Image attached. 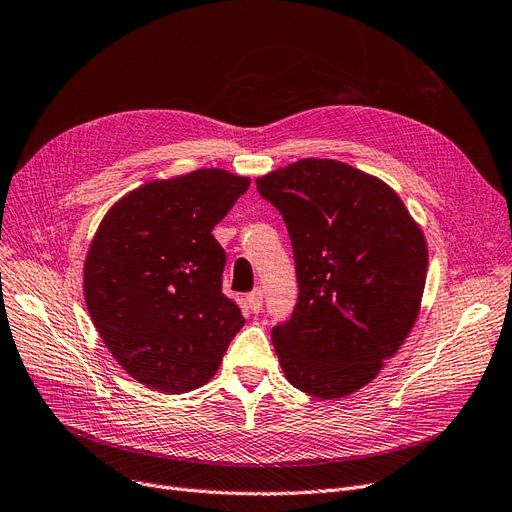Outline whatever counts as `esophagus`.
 Returning <instances> with one entry per match:
<instances>
[{"label":"esophagus","mask_w":512,"mask_h":512,"mask_svg":"<svg viewBox=\"0 0 512 512\" xmlns=\"http://www.w3.org/2000/svg\"><path fill=\"white\" fill-rule=\"evenodd\" d=\"M245 302H248V309L252 313H260L262 311V290L256 288L254 292H250L248 298H245Z\"/></svg>","instance_id":"obj_1"}]
</instances>
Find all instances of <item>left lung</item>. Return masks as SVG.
<instances>
[{
    "mask_svg": "<svg viewBox=\"0 0 512 512\" xmlns=\"http://www.w3.org/2000/svg\"><path fill=\"white\" fill-rule=\"evenodd\" d=\"M288 227L298 302L273 327L285 378L340 399L372 382L420 313L426 241L399 195L334 159H300L256 180Z\"/></svg>",
    "mask_w": 512,
    "mask_h": 512,
    "instance_id": "1",
    "label": "left lung"
}]
</instances>
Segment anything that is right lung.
Segmentation results:
<instances>
[{
    "label": "right lung",
    "instance_id": "1",
    "mask_svg": "<svg viewBox=\"0 0 512 512\" xmlns=\"http://www.w3.org/2000/svg\"><path fill=\"white\" fill-rule=\"evenodd\" d=\"M250 178L203 168L153 180L102 218L84 264V296L102 342L138 382L189 393L218 370L245 319L222 294L227 254L212 229Z\"/></svg>",
    "mask_w": 512,
    "mask_h": 512
}]
</instances>
